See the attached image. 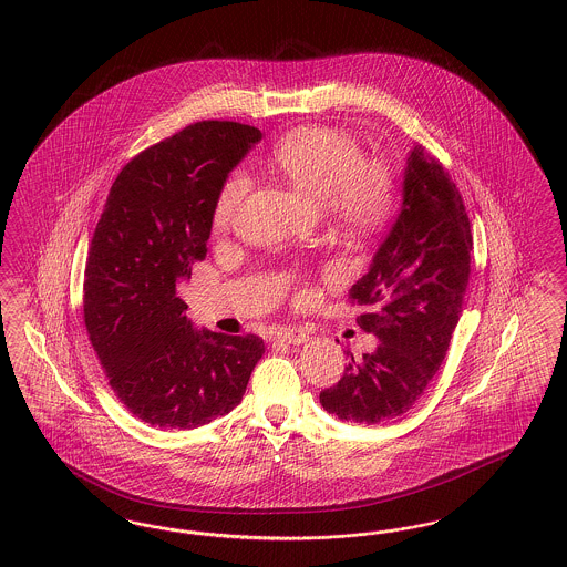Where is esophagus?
<instances>
[{"instance_id": "obj_1", "label": "esophagus", "mask_w": 567, "mask_h": 567, "mask_svg": "<svg viewBox=\"0 0 567 567\" xmlns=\"http://www.w3.org/2000/svg\"><path fill=\"white\" fill-rule=\"evenodd\" d=\"M276 340L287 342V344H293V347H299V344L308 342V340H310V336H308L303 329H299V327H282V329H278V331H276Z\"/></svg>"}]
</instances>
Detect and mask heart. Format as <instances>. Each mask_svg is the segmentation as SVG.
<instances>
[{"label": "heart", "mask_w": 567, "mask_h": 567, "mask_svg": "<svg viewBox=\"0 0 567 567\" xmlns=\"http://www.w3.org/2000/svg\"><path fill=\"white\" fill-rule=\"evenodd\" d=\"M271 167L301 195L324 202V210L352 231H372L395 208V183L386 165L363 162L361 144L347 132L308 125L285 135L271 151ZM243 172L218 190L216 227H227L248 193Z\"/></svg>", "instance_id": "b5f03b06"}]
</instances>
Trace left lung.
Masks as SVG:
<instances>
[{"label": "left lung", "mask_w": 567, "mask_h": 567, "mask_svg": "<svg viewBox=\"0 0 567 567\" xmlns=\"http://www.w3.org/2000/svg\"><path fill=\"white\" fill-rule=\"evenodd\" d=\"M472 234L463 199L442 163L421 146L408 153L402 208L349 301L377 349L354 359L321 391L340 421L378 425L402 416L425 393L449 351L470 280Z\"/></svg>", "instance_id": "left-lung-1"}]
</instances>
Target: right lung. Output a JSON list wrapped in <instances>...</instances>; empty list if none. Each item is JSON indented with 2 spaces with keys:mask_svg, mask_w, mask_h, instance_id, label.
Here are the masks:
<instances>
[{
  "mask_svg": "<svg viewBox=\"0 0 567 567\" xmlns=\"http://www.w3.org/2000/svg\"><path fill=\"white\" fill-rule=\"evenodd\" d=\"M261 132L202 121L116 176L84 270V323L112 391L162 430H193L243 402L259 336L197 329L176 296L206 257L218 190Z\"/></svg>",
  "mask_w": 567,
  "mask_h": 567,
  "instance_id": "1",
  "label": "right lung"
}]
</instances>
